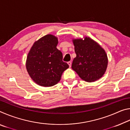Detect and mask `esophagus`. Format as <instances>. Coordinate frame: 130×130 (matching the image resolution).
I'll return each mask as SVG.
<instances>
[{"label":"esophagus","mask_w":130,"mask_h":130,"mask_svg":"<svg viewBox=\"0 0 130 130\" xmlns=\"http://www.w3.org/2000/svg\"><path fill=\"white\" fill-rule=\"evenodd\" d=\"M68 64L69 65L70 68L71 67V66H72V62H71V61H69V62H68Z\"/></svg>","instance_id":"obj_1"}]
</instances>
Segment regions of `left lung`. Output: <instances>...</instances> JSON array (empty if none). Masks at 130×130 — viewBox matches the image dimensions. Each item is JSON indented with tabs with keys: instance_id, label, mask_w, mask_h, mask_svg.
I'll return each instance as SVG.
<instances>
[{
	"instance_id": "left-lung-1",
	"label": "left lung",
	"mask_w": 130,
	"mask_h": 130,
	"mask_svg": "<svg viewBox=\"0 0 130 130\" xmlns=\"http://www.w3.org/2000/svg\"><path fill=\"white\" fill-rule=\"evenodd\" d=\"M76 57L72 68L83 80L91 83L102 77L106 70L108 59L104 50L88 37L74 39Z\"/></svg>"
}]
</instances>
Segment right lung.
Segmentation results:
<instances>
[{
    "instance_id": "obj_1",
    "label": "right lung",
    "mask_w": 130,
    "mask_h": 130,
    "mask_svg": "<svg viewBox=\"0 0 130 130\" xmlns=\"http://www.w3.org/2000/svg\"><path fill=\"white\" fill-rule=\"evenodd\" d=\"M58 42L57 37L46 35L34 43L28 54L26 69L32 80L41 86L56 85L69 68L62 61V53L57 49Z\"/></svg>"
}]
</instances>
